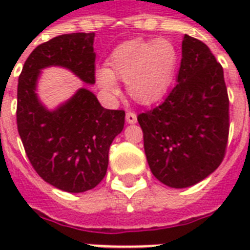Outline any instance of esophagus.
<instances>
[{"label":"esophagus","mask_w":250,"mask_h":250,"mask_svg":"<svg viewBox=\"0 0 250 250\" xmlns=\"http://www.w3.org/2000/svg\"><path fill=\"white\" fill-rule=\"evenodd\" d=\"M125 121L129 125H133V123L137 122V115L133 111H127V114H125Z\"/></svg>","instance_id":"obj_1"}]
</instances>
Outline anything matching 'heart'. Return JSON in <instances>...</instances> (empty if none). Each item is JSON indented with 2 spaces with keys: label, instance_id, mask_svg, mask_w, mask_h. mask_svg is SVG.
<instances>
[{
  "label": "heart",
  "instance_id": "b5f03b06",
  "mask_svg": "<svg viewBox=\"0 0 250 250\" xmlns=\"http://www.w3.org/2000/svg\"><path fill=\"white\" fill-rule=\"evenodd\" d=\"M178 62L179 52L171 41L135 39L114 49L107 60L109 68L97 71V82L104 92L118 94L117 79L125 80L129 96L149 105L170 89Z\"/></svg>",
  "mask_w": 250,
  "mask_h": 250
}]
</instances>
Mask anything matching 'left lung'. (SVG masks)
<instances>
[{
    "mask_svg": "<svg viewBox=\"0 0 250 250\" xmlns=\"http://www.w3.org/2000/svg\"><path fill=\"white\" fill-rule=\"evenodd\" d=\"M229 106L221 63L202 41L184 35L178 84L137 117L149 167L161 183L187 188L217 170L229 140Z\"/></svg>",
    "mask_w": 250,
    "mask_h": 250,
    "instance_id": "left-lung-1",
    "label": "left lung"
}]
</instances>
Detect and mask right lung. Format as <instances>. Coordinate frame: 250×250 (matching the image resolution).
Listing matches in <instances>:
<instances>
[{
    "mask_svg": "<svg viewBox=\"0 0 250 250\" xmlns=\"http://www.w3.org/2000/svg\"><path fill=\"white\" fill-rule=\"evenodd\" d=\"M94 33H67L39 45L18 80L17 125L25 154L37 174L58 189L80 193L105 178L109 149L125 127L123 110L104 109L89 89L80 88L56 110L36 94L41 70L61 66L94 84Z\"/></svg>",
    "mask_w": 250,
    "mask_h": 250,
    "instance_id": "obj_1",
    "label": "right lung"
}]
</instances>
